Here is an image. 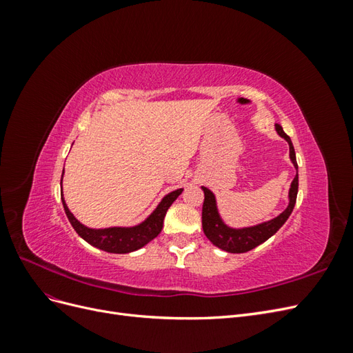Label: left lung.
<instances>
[{"mask_svg":"<svg viewBox=\"0 0 353 353\" xmlns=\"http://www.w3.org/2000/svg\"><path fill=\"white\" fill-rule=\"evenodd\" d=\"M275 131L287 141L288 148H290V160L296 169V176L292 181L290 190H288V205L279 216H275L270 221H263L261 223H256V225L231 227L221 216L216 196L213 194L208 187H201L203 193H205V201H203L201 210L203 231H205V236L212 241V244L216 245L221 250H225L228 253H245L254 248H258L259 244L272 237L274 234L284 225L288 216L292 215L299 190L296 153L290 137L283 131V128L280 125H275Z\"/></svg>","mask_w":353,"mask_h":353,"instance_id":"8db88e82","label":"left lung"}]
</instances>
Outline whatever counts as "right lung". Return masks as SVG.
Segmentation results:
<instances>
[{
  "label": "right lung",
  "instance_id": "1",
  "mask_svg": "<svg viewBox=\"0 0 353 353\" xmlns=\"http://www.w3.org/2000/svg\"><path fill=\"white\" fill-rule=\"evenodd\" d=\"M63 175H65V169H63L61 179H60V196H61L63 208H65V212H66V216L73 230L78 232V236L81 239H83L88 244L94 245V248L108 253H117V254L135 252L138 249L144 248V245L147 243H150L154 237H157L159 232L162 231L163 219L168 209L184 190V188H178L163 196V199L159 201V205L150 215L140 223H137V225L90 228L74 218V215L68 208L66 200L63 197Z\"/></svg>",
  "mask_w": 353,
  "mask_h": 353
}]
</instances>
